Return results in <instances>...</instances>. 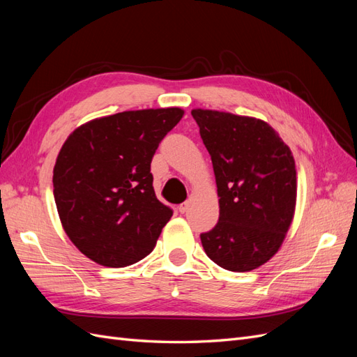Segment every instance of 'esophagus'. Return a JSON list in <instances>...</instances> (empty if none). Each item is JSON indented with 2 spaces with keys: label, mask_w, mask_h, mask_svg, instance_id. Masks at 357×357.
I'll use <instances>...</instances> for the list:
<instances>
[{
  "label": "esophagus",
  "mask_w": 357,
  "mask_h": 357,
  "mask_svg": "<svg viewBox=\"0 0 357 357\" xmlns=\"http://www.w3.org/2000/svg\"><path fill=\"white\" fill-rule=\"evenodd\" d=\"M188 207H189L188 202H185V204H180V205H178V211H180L181 214H185V213L188 211Z\"/></svg>",
  "instance_id": "obj_1"
}]
</instances>
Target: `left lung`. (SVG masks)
<instances>
[{"label":"left lung","instance_id":"8db88e82","mask_svg":"<svg viewBox=\"0 0 357 357\" xmlns=\"http://www.w3.org/2000/svg\"><path fill=\"white\" fill-rule=\"evenodd\" d=\"M211 156L219 222L201 234L214 264L247 273L282 247L294 220L296 169L290 149L266 122L215 110H192Z\"/></svg>","mask_w":357,"mask_h":357}]
</instances>
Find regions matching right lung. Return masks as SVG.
<instances>
[{
    "label": "right lung",
    "mask_w": 357,
    "mask_h": 357,
    "mask_svg": "<svg viewBox=\"0 0 357 357\" xmlns=\"http://www.w3.org/2000/svg\"><path fill=\"white\" fill-rule=\"evenodd\" d=\"M185 114L178 107L93 119L70 134L53 168V195L71 243L102 266L122 268L153 250L172 210L153 189L150 164Z\"/></svg>",
    "instance_id": "right-lung-1"
}]
</instances>
